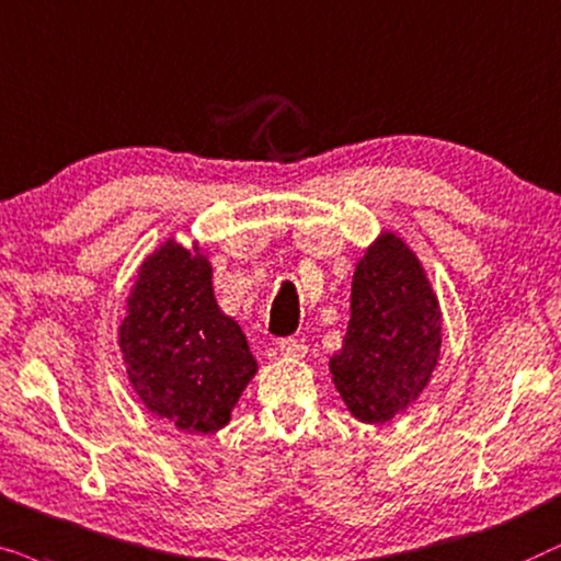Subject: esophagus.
<instances>
[{
    "label": "esophagus",
    "instance_id": "esophagus-1",
    "mask_svg": "<svg viewBox=\"0 0 561 561\" xmlns=\"http://www.w3.org/2000/svg\"><path fill=\"white\" fill-rule=\"evenodd\" d=\"M279 354L287 356V358H302L305 354H308V346H305L302 341H295V339H285L279 341Z\"/></svg>",
    "mask_w": 561,
    "mask_h": 561
}]
</instances>
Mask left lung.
Returning a JSON list of instances; mask_svg holds the SVG:
<instances>
[{
	"mask_svg": "<svg viewBox=\"0 0 561 561\" xmlns=\"http://www.w3.org/2000/svg\"><path fill=\"white\" fill-rule=\"evenodd\" d=\"M442 339L428 274L413 249L385 230L356 261L343 348L328 362L351 415L385 423L405 413L431 382Z\"/></svg>",
	"mask_w": 561,
	"mask_h": 561,
	"instance_id": "obj_1",
	"label": "left lung"
}]
</instances>
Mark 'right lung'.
I'll use <instances>...</instances> for the list:
<instances>
[{
	"label": "right lung",
	"instance_id": "obj_1",
	"mask_svg": "<svg viewBox=\"0 0 561 561\" xmlns=\"http://www.w3.org/2000/svg\"><path fill=\"white\" fill-rule=\"evenodd\" d=\"M117 343L140 402L186 433L228 425L259 369L241 325L215 300L207 253L174 238L140 264Z\"/></svg>",
	"mask_w": 561,
	"mask_h": 561
}]
</instances>
